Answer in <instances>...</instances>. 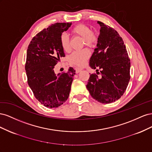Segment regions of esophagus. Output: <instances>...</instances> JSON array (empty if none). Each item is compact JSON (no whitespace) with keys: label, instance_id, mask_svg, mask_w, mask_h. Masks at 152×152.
<instances>
[{"label":"esophagus","instance_id":"34e87169","mask_svg":"<svg viewBox=\"0 0 152 152\" xmlns=\"http://www.w3.org/2000/svg\"><path fill=\"white\" fill-rule=\"evenodd\" d=\"M81 70H82V69H80V68H75V72H76L77 73H79Z\"/></svg>","mask_w":152,"mask_h":152}]
</instances>
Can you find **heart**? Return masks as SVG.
Wrapping results in <instances>:
<instances>
[{
  "instance_id": "b5f03b06",
  "label": "heart",
  "mask_w": 152,
  "mask_h": 152,
  "mask_svg": "<svg viewBox=\"0 0 152 152\" xmlns=\"http://www.w3.org/2000/svg\"><path fill=\"white\" fill-rule=\"evenodd\" d=\"M72 34L82 37V44L89 48L94 47L97 42V35L93 31H91L90 27L85 24H78L71 30ZM61 46L63 50L68 51L70 50L68 37L66 34H63L59 39ZM89 58L88 50L84 49L79 51L73 52L69 57V61L72 65L77 67H83Z\"/></svg>"
}]
</instances>
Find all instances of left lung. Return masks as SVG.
Here are the masks:
<instances>
[{
    "label": "left lung",
    "mask_w": 152,
    "mask_h": 152,
    "mask_svg": "<svg viewBox=\"0 0 152 152\" xmlns=\"http://www.w3.org/2000/svg\"><path fill=\"white\" fill-rule=\"evenodd\" d=\"M98 23L100 33L89 66L102 75H90L86 87L94 99L108 104L120 99L126 90L130 80L131 62L118 32L102 22L98 21Z\"/></svg>",
    "instance_id": "obj_1"
}]
</instances>
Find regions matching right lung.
<instances>
[{
  "mask_svg": "<svg viewBox=\"0 0 152 152\" xmlns=\"http://www.w3.org/2000/svg\"><path fill=\"white\" fill-rule=\"evenodd\" d=\"M72 23H57L39 32L26 53L25 70L28 84L36 99L48 108H58L68 99L75 70L56 74L54 66L65 57L59 39Z\"/></svg>",
  "mask_w": 152,
  "mask_h": 152,
  "instance_id": "add662e5",
  "label": "right lung"
}]
</instances>
